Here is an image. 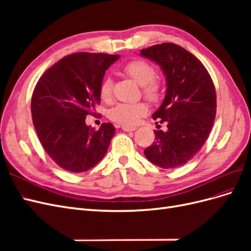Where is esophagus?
I'll return each instance as SVG.
<instances>
[{"mask_svg": "<svg viewBox=\"0 0 251 251\" xmlns=\"http://www.w3.org/2000/svg\"><path fill=\"white\" fill-rule=\"evenodd\" d=\"M121 128H123V130H124L125 132H133V131L136 130L135 126H121Z\"/></svg>", "mask_w": 251, "mask_h": 251, "instance_id": "esophagus-1", "label": "esophagus"}]
</instances>
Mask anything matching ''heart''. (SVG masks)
Wrapping results in <instances>:
<instances>
[{
    "label": "heart",
    "instance_id": "1",
    "mask_svg": "<svg viewBox=\"0 0 251 251\" xmlns=\"http://www.w3.org/2000/svg\"><path fill=\"white\" fill-rule=\"evenodd\" d=\"M124 72L128 77L135 80L142 88V93L148 100L157 103L160 101L163 94V85L155 77L156 70L151 64L142 59H134L124 67ZM112 79L105 76L100 86V95L104 101H109L112 97ZM148 113V105L142 102L117 103L109 112V117L114 123L121 126H132L137 125L139 120Z\"/></svg>",
    "mask_w": 251,
    "mask_h": 251
}]
</instances>
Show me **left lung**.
Returning <instances> with one entry per match:
<instances>
[{"label": "left lung", "instance_id": "obj_1", "mask_svg": "<svg viewBox=\"0 0 251 251\" xmlns=\"http://www.w3.org/2000/svg\"><path fill=\"white\" fill-rule=\"evenodd\" d=\"M140 54L160 66L166 78L165 97L153 119L166 124L168 131H155L144 155L162 169L179 168L198 153L214 126V82L200 60L176 44L154 45Z\"/></svg>", "mask_w": 251, "mask_h": 251}]
</instances>
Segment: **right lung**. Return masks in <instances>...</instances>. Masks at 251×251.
<instances>
[{
	"mask_svg": "<svg viewBox=\"0 0 251 251\" xmlns=\"http://www.w3.org/2000/svg\"><path fill=\"white\" fill-rule=\"evenodd\" d=\"M119 55L79 52L67 55L45 72L31 97V114L43 148L60 168L72 173L92 169L105 155L115 127L86 125L100 103V86Z\"/></svg>",
	"mask_w": 251,
	"mask_h": 251,
	"instance_id": "1",
	"label": "right lung"
}]
</instances>
